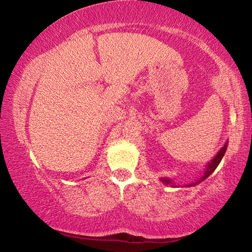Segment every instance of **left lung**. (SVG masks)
<instances>
[{
    "label": "left lung",
    "instance_id": "obj_1",
    "mask_svg": "<svg viewBox=\"0 0 252 252\" xmlns=\"http://www.w3.org/2000/svg\"><path fill=\"white\" fill-rule=\"evenodd\" d=\"M227 147H228V141L224 143V146L220 149V150L218 151V153H217V155L215 156V158H213V159L206 165V169H204L202 176H200V178H198L197 180H194L193 182L189 183V185H186L185 187H194V186H197V185H199V183H201L202 181L206 180V179L209 176H210V174L213 171H215V170L217 169V167H218L219 163H220V161L222 160V158H223L224 153H225V150H227ZM160 181L163 183V185H165V186H170V187H174V188L180 187V185H177V183L174 182L172 179H170V178H160Z\"/></svg>",
    "mask_w": 252,
    "mask_h": 252
}]
</instances>
